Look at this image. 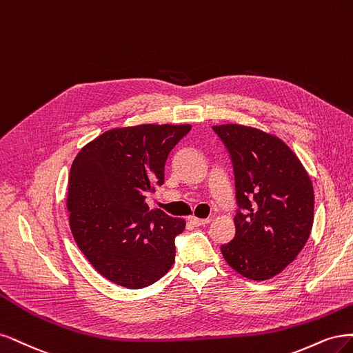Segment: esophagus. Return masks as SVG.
Returning <instances> with one entry per match:
<instances>
[{"mask_svg": "<svg viewBox=\"0 0 353 353\" xmlns=\"http://www.w3.org/2000/svg\"><path fill=\"white\" fill-rule=\"evenodd\" d=\"M210 221H211L210 219H199V217H195V215H190L189 217V223H192L193 225H205Z\"/></svg>", "mask_w": 353, "mask_h": 353, "instance_id": "esophagus-1", "label": "esophagus"}]
</instances>
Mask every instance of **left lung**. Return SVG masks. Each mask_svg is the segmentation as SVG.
<instances>
[{
    "label": "left lung",
    "instance_id": "left-lung-1",
    "mask_svg": "<svg viewBox=\"0 0 353 353\" xmlns=\"http://www.w3.org/2000/svg\"><path fill=\"white\" fill-rule=\"evenodd\" d=\"M230 152L236 233L221 254L239 274L274 277L302 251L314 224V188L303 164L279 136L243 124L212 126Z\"/></svg>",
    "mask_w": 353,
    "mask_h": 353
}]
</instances>
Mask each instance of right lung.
I'll return each instance as SVG.
<instances>
[{
    "label": "right lung",
    "instance_id": "obj_1",
    "mask_svg": "<svg viewBox=\"0 0 353 353\" xmlns=\"http://www.w3.org/2000/svg\"><path fill=\"white\" fill-rule=\"evenodd\" d=\"M190 124H138L86 143L70 168L67 210L74 242L102 277L128 289L160 280L176 256L183 219L150 210L164 167Z\"/></svg>",
    "mask_w": 353,
    "mask_h": 353
}]
</instances>
